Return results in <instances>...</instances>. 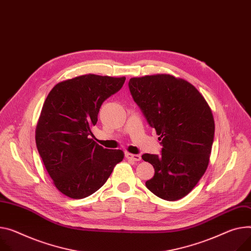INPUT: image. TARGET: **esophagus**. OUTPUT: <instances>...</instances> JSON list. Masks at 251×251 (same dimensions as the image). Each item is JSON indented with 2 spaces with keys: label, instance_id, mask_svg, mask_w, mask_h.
<instances>
[{
  "label": "esophagus",
  "instance_id": "esophagus-1",
  "mask_svg": "<svg viewBox=\"0 0 251 251\" xmlns=\"http://www.w3.org/2000/svg\"><path fill=\"white\" fill-rule=\"evenodd\" d=\"M126 158L127 160H131V161H136L139 162L142 160L141 155H136V153H130V152H126Z\"/></svg>",
  "mask_w": 251,
  "mask_h": 251
}]
</instances>
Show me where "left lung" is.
Segmentation results:
<instances>
[{"label": "left lung", "instance_id": "8db88e82", "mask_svg": "<svg viewBox=\"0 0 251 251\" xmlns=\"http://www.w3.org/2000/svg\"><path fill=\"white\" fill-rule=\"evenodd\" d=\"M128 87L163 146L160 156H142L155 169L146 186L161 199L179 200L207 170L215 130L213 113L194 85L170 74L132 77Z\"/></svg>", "mask_w": 251, "mask_h": 251}]
</instances>
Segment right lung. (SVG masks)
Masks as SVG:
<instances>
[{
  "instance_id": "add662e5",
  "label": "right lung",
  "mask_w": 251,
  "mask_h": 251,
  "mask_svg": "<svg viewBox=\"0 0 251 251\" xmlns=\"http://www.w3.org/2000/svg\"><path fill=\"white\" fill-rule=\"evenodd\" d=\"M126 77L85 74L57 83L47 95L35 140L53 184L72 199L85 198L107 181L122 150H108L89 136L102 102L118 92Z\"/></svg>"
}]
</instances>
